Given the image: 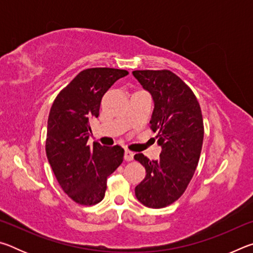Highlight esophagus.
Returning a JSON list of instances; mask_svg holds the SVG:
<instances>
[{"label": "esophagus", "instance_id": "obj_1", "mask_svg": "<svg viewBox=\"0 0 253 253\" xmlns=\"http://www.w3.org/2000/svg\"><path fill=\"white\" fill-rule=\"evenodd\" d=\"M124 158H125V161H127V162L132 161V160H134V153H132L131 151H129V149H126L125 155H124Z\"/></svg>", "mask_w": 253, "mask_h": 253}]
</instances>
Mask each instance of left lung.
Wrapping results in <instances>:
<instances>
[{
	"instance_id": "obj_1",
	"label": "left lung",
	"mask_w": 253,
	"mask_h": 253,
	"mask_svg": "<svg viewBox=\"0 0 253 253\" xmlns=\"http://www.w3.org/2000/svg\"><path fill=\"white\" fill-rule=\"evenodd\" d=\"M132 75L152 93L155 108L149 127L162 146L157 161L142 153L134 156L146 169L135 194L145 207L162 209L181 198L193 177L203 145L202 110L192 89L170 70H135Z\"/></svg>"
}]
</instances>
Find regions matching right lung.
<instances>
[{
  "label": "right lung",
  "instance_id": "add662e5",
  "mask_svg": "<svg viewBox=\"0 0 253 253\" xmlns=\"http://www.w3.org/2000/svg\"><path fill=\"white\" fill-rule=\"evenodd\" d=\"M127 70L89 68L80 71L51 106L45 153L63 192L80 205L102 201L107 177L124 160V148L88 145L90 124L99 116L101 98Z\"/></svg>",
  "mask_w": 253,
  "mask_h": 253
}]
</instances>
